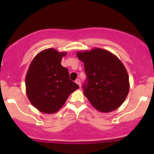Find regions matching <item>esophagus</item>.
I'll use <instances>...</instances> for the list:
<instances>
[{
	"label": "esophagus",
	"mask_w": 154,
	"mask_h": 154,
	"mask_svg": "<svg viewBox=\"0 0 154 154\" xmlns=\"http://www.w3.org/2000/svg\"><path fill=\"white\" fill-rule=\"evenodd\" d=\"M75 83H76L78 85H79V87H81V80H80V79H76V80H75Z\"/></svg>",
	"instance_id": "34e87169"
}]
</instances>
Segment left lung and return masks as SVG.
Listing matches in <instances>:
<instances>
[{"mask_svg":"<svg viewBox=\"0 0 154 154\" xmlns=\"http://www.w3.org/2000/svg\"><path fill=\"white\" fill-rule=\"evenodd\" d=\"M87 82L83 94L97 110L109 113L119 108L127 97L129 76L125 66L115 54L101 48L79 51Z\"/></svg>","mask_w":154,"mask_h":154,"instance_id":"1","label":"left lung"}]
</instances>
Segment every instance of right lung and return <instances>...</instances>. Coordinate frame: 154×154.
Wrapping results in <instances>:
<instances>
[{"label":"right lung","instance_id":"right-lung-1","mask_svg":"<svg viewBox=\"0 0 154 154\" xmlns=\"http://www.w3.org/2000/svg\"><path fill=\"white\" fill-rule=\"evenodd\" d=\"M67 52L54 48L40 52L29 65L25 80L29 100L42 113H54L79 86L69 79L68 69L61 61Z\"/></svg>","mask_w":154,"mask_h":154}]
</instances>
